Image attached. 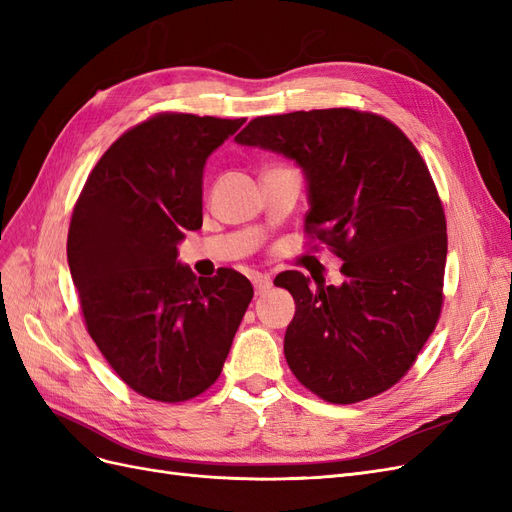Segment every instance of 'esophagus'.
<instances>
[{
    "mask_svg": "<svg viewBox=\"0 0 512 512\" xmlns=\"http://www.w3.org/2000/svg\"><path fill=\"white\" fill-rule=\"evenodd\" d=\"M252 284H254L256 294H262V292H267V290L271 288V277H269V275H260V273H256V275L252 277Z\"/></svg>",
    "mask_w": 512,
    "mask_h": 512,
    "instance_id": "34e87169",
    "label": "esophagus"
}]
</instances>
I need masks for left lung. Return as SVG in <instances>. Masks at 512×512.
<instances>
[{"label":"left lung","mask_w":512,"mask_h":512,"mask_svg":"<svg viewBox=\"0 0 512 512\" xmlns=\"http://www.w3.org/2000/svg\"><path fill=\"white\" fill-rule=\"evenodd\" d=\"M235 141L303 170L305 232L344 260L339 286L275 277L297 305L284 337L292 374L331 404L391 389L442 309L446 220L421 153L389 119L352 108L256 117Z\"/></svg>","instance_id":"left-lung-1"}]
</instances>
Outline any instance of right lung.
<instances>
[{
    "label": "right lung",
    "mask_w": 512,
    "mask_h": 512,
    "mask_svg": "<svg viewBox=\"0 0 512 512\" xmlns=\"http://www.w3.org/2000/svg\"><path fill=\"white\" fill-rule=\"evenodd\" d=\"M245 119L162 113L128 130L87 177L68 265L87 331L130 389L177 404L218 380L254 288L235 269L177 260L203 226V173Z\"/></svg>",
    "instance_id": "1"
}]
</instances>
